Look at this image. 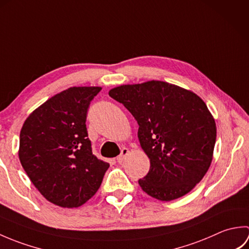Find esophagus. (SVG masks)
I'll return each instance as SVG.
<instances>
[{
  "mask_svg": "<svg viewBox=\"0 0 249 249\" xmlns=\"http://www.w3.org/2000/svg\"><path fill=\"white\" fill-rule=\"evenodd\" d=\"M128 149H127V147H123V149H122L121 150V154L118 156V157H116V161H118L119 163H121L122 161H123L124 160V158H125V156L126 155H127L128 154Z\"/></svg>",
  "mask_w": 249,
  "mask_h": 249,
  "instance_id": "esophagus-1",
  "label": "esophagus"
}]
</instances>
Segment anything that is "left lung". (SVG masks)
Instances as JSON below:
<instances>
[{
    "mask_svg": "<svg viewBox=\"0 0 249 249\" xmlns=\"http://www.w3.org/2000/svg\"><path fill=\"white\" fill-rule=\"evenodd\" d=\"M109 95L139 125L140 144L151 162L139 179L142 190L161 201L189 193L209 170L216 141L215 121L203 100L155 80L114 88Z\"/></svg>",
    "mask_w": 249,
    "mask_h": 249,
    "instance_id": "1",
    "label": "left lung"
}]
</instances>
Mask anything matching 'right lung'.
<instances>
[{
  "label": "right lung",
  "mask_w": 249,
  "mask_h": 249,
  "mask_svg": "<svg viewBox=\"0 0 249 249\" xmlns=\"http://www.w3.org/2000/svg\"><path fill=\"white\" fill-rule=\"evenodd\" d=\"M98 87H73L47 100L25 120L19 160L44 197L78 208L96 194L109 163L93 154L86 125Z\"/></svg>",
  "instance_id": "add662e5"
}]
</instances>
